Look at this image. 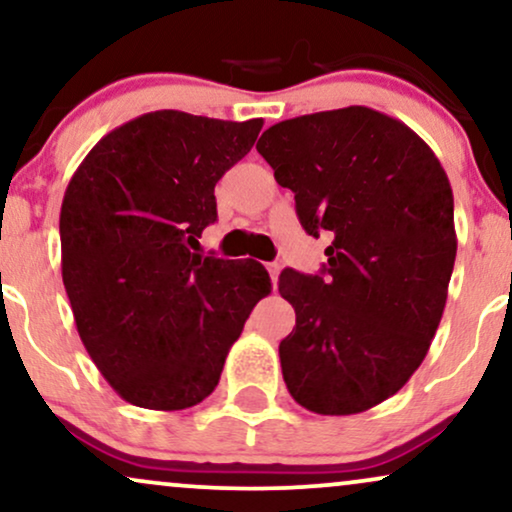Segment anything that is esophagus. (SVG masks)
Returning a JSON list of instances; mask_svg holds the SVG:
<instances>
[{
    "label": "esophagus",
    "mask_w": 512,
    "mask_h": 512,
    "mask_svg": "<svg viewBox=\"0 0 512 512\" xmlns=\"http://www.w3.org/2000/svg\"><path fill=\"white\" fill-rule=\"evenodd\" d=\"M267 271H269V276H271V283H274V288L278 286V274H281V267H278L276 262H269L267 264Z\"/></svg>",
    "instance_id": "esophagus-1"
}]
</instances>
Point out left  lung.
I'll use <instances>...</instances> for the list:
<instances>
[{
    "label": "left lung",
    "instance_id": "1",
    "mask_svg": "<svg viewBox=\"0 0 512 512\" xmlns=\"http://www.w3.org/2000/svg\"><path fill=\"white\" fill-rule=\"evenodd\" d=\"M257 151L309 236L323 276L283 269L295 328L278 345L304 409L352 416L409 383L442 321L456 260L454 193L432 148L390 115L349 106L283 120Z\"/></svg>",
    "mask_w": 512,
    "mask_h": 512
}]
</instances>
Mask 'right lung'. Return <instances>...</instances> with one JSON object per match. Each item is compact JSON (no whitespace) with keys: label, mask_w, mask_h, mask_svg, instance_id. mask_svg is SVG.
<instances>
[{"label":"right lung","mask_w":512,"mask_h":512,"mask_svg":"<svg viewBox=\"0 0 512 512\" xmlns=\"http://www.w3.org/2000/svg\"><path fill=\"white\" fill-rule=\"evenodd\" d=\"M262 118L153 111L108 132L61 205V274L82 345L129 404L181 411L210 397L257 302L255 260L200 255L215 184L255 144Z\"/></svg>","instance_id":"obj_1"}]
</instances>
